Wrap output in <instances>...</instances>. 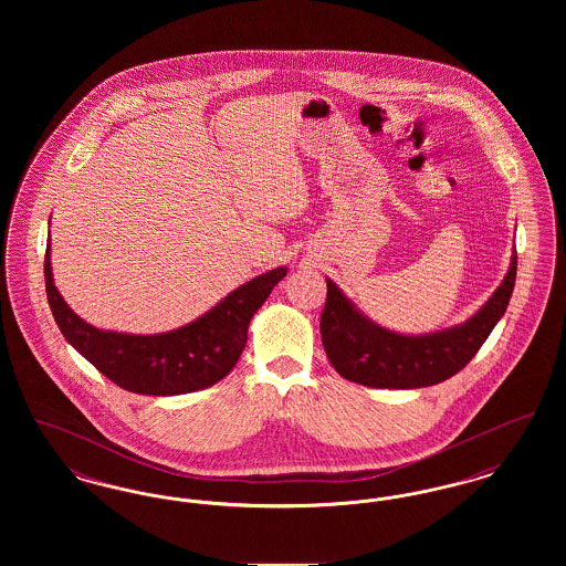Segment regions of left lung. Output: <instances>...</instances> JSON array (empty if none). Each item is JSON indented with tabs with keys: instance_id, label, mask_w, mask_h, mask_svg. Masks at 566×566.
Here are the masks:
<instances>
[{
	"instance_id": "obj_1",
	"label": "left lung",
	"mask_w": 566,
	"mask_h": 566,
	"mask_svg": "<svg viewBox=\"0 0 566 566\" xmlns=\"http://www.w3.org/2000/svg\"><path fill=\"white\" fill-rule=\"evenodd\" d=\"M515 271L517 254L513 250L507 275L471 318L424 335H405L377 324L326 277L321 318L324 352L339 376L360 386L409 390L446 381L478 354L503 318L515 286Z\"/></svg>"
}]
</instances>
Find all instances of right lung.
Returning <instances> with one entry per match:
<instances>
[{"label":"right lung","mask_w":566,"mask_h":566,"mask_svg":"<svg viewBox=\"0 0 566 566\" xmlns=\"http://www.w3.org/2000/svg\"><path fill=\"white\" fill-rule=\"evenodd\" d=\"M286 271L277 268L248 280L192 323L137 335L97 328L65 303L54 286L51 235L44 259L49 305L67 344L120 388L153 397L197 392L229 376L245 348L252 316Z\"/></svg>","instance_id":"right-lung-1"}]
</instances>
